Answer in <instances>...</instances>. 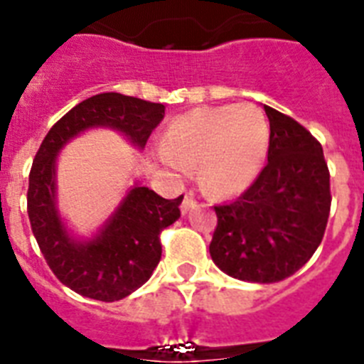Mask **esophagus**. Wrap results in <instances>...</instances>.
<instances>
[{"instance_id":"1","label":"esophagus","mask_w":364,"mask_h":364,"mask_svg":"<svg viewBox=\"0 0 364 364\" xmlns=\"http://www.w3.org/2000/svg\"><path fill=\"white\" fill-rule=\"evenodd\" d=\"M194 206H196V202H194L193 196H188V194H187V196H185V198H183V202H181V212L188 213Z\"/></svg>"}]
</instances>
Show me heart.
Instances as JSON below:
<instances>
[{"label": "heart", "mask_w": 364, "mask_h": 364, "mask_svg": "<svg viewBox=\"0 0 364 364\" xmlns=\"http://www.w3.org/2000/svg\"><path fill=\"white\" fill-rule=\"evenodd\" d=\"M269 122L252 102L200 107L177 116L166 127L158 162L173 177L196 166L210 194L244 193L262 173L269 152Z\"/></svg>", "instance_id": "1"}]
</instances>
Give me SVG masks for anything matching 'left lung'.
I'll use <instances>...</instances> for the list:
<instances>
[{"label": "left lung", "mask_w": 364, "mask_h": 364, "mask_svg": "<svg viewBox=\"0 0 364 364\" xmlns=\"http://www.w3.org/2000/svg\"><path fill=\"white\" fill-rule=\"evenodd\" d=\"M263 108L271 127L267 166L242 196L215 206L210 256L232 279L271 284L315 254L332 196L321 143L290 116Z\"/></svg>", "instance_id": "1"}]
</instances>
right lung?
<instances>
[{
	"label": "right lung",
	"mask_w": 364,
	"mask_h": 364,
	"mask_svg": "<svg viewBox=\"0 0 364 364\" xmlns=\"http://www.w3.org/2000/svg\"><path fill=\"white\" fill-rule=\"evenodd\" d=\"M166 107L122 93H99L68 110L43 139L28 179V218L41 254L63 284L99 301H118L141 288L162 257L160 232L176 223L183 196L166 200L133 183L91 238L74 237L57 202V158L72 139L95 127L122 133L145 149Z\"/></svg>",
	"instance_id": "add662e5"
}]
</instances>
